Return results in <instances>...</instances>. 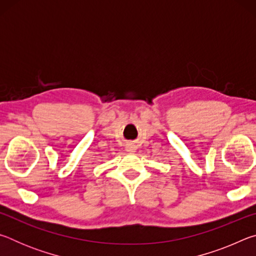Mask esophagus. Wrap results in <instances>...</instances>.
Returning a JSON list of instances; mask_svg holds the SVG:
<instances>
[{"label":"esophagus","mask_w":256,"mask_h":256,"mask_svg":"<svg viewBox=\"0 0 256 256\" xmlns=\"http://www.w3.org/2000/svg\"><path fill=\"white\" fill-rule=\"evenodd\" d=\"M131 150H132V149H131Z\"/></svg>","instance_id":"esophagus-1"}]
</instances>
